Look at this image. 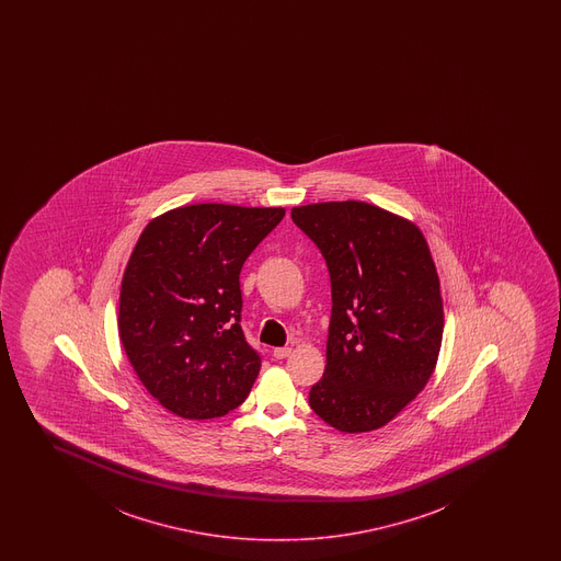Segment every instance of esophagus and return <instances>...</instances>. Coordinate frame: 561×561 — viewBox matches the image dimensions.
Listing matches in <instances>:
<instances>
[{
    "label": "esophagus",
    "instance_id": "esophagus-1",
    "mask_svg": "<svg viewBox=\"0 0 561 561\" xmlns=\"http://www.w3.org/2000/svg\"><path fill=\"white\" fill-rule=\"evenodd\" d=\"M288 355H291L290 346H284V348L273 350V357H275V359H286Z\"/></svg>",
    "mask_w": 561,
    "mask_h": 561
}]
</instances>
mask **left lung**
<instances>
[{"mask_svg": "<svg viewBox=\"0 0 561 561\" xmlns=\"http://www.w3.org/2000/svg\"><path fill=\"white\" fill-rule=\"evenodd\" d=\"M291 219L322 251L333 310L318 417L346 434L393 421L425 389L444 336L439 277L415 222L367 202H318Z\"/></svg>", "mask_w": 561, "mask_h": 561, "instance_id": "left-lung-1", "label": "left lung"}]
</instances>
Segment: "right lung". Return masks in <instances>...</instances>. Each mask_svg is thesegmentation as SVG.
Returning a JSON list of instances; mask_svg holds the SVG:
<instances>
[{"label":"right lung","instance_id":"add662e5","mask_svg":"<svg viewBox=\"0 0 561 561\" xmlns=\"http://www.w3.org/2000/svg\"><path fill=\"white\" fill-rule=\"evenodd\" d=\"M284 207L188 204L149 220L130 252L117 329L144 387L183 419L245 402L262 360L239 325V273Z\"/></svg>","mask_w":561,"mask_h":561}]
</instances>
